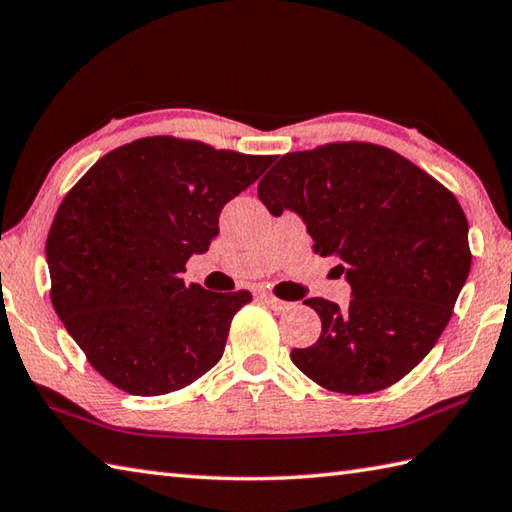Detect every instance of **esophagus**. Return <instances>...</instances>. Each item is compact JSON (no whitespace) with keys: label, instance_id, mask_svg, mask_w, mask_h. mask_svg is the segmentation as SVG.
Wrapping results in <instances>:
<instances>
[{"label":"esophagus","instance_id":"1","mask_svg":"<svg viewBox=\"0 0 512 512\" xmlns=\"http://www.w3.org/2000/svg\"><path fill=\"white\" fill-rule=\"evenodd\" d=\"M259 297H262V301L266 303V306L273 308L275 312H286L290 308L288 301H281L275 295H268V292H262V295H259Z\"/></svg>","mask_w":512,"mask_h":512}]
</instances>
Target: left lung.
Returning a JSON list of instances; mask_svg holds the SVG:
<instances>
[{
  "label": "left lung",
  "instance_id": "obj_1",
  "mask_svg": "<svg viewBox=\"0 0 512 512\" xmlns=\"http://www.w3.org/2000/svg\"><path fill=\"white\" fill-rule=\"evenodd\" d=\"M273 215L297 211L314 253L334 257L352 301L312 297L321 336L290 352L303 374L339 394H374L405 378L447 328L471 270L458 198L383 145L328 143L281 156L257 187Z\"/></svg>",
  "mask_w": 512,
  "mask_h": 512
}]
</instances>
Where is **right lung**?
<instances>
[{
  "label": "right lung",
  "instance_id": "1",
  "mask_svg": "<svg viewBox=\"0 0 512 512\" xmlns=\"http://www.w3.org/2000/svg\"><path fill=\"white\" fill-rule=\"evenodd\" d=\"M277 156L147 136L112 149L65 193L46 257L50 299L90 365L134 396L191 385L220 361L248 290L184 284L228 200Z\"/></svg>",
  "mask_w": 512,
  "mask_h": 512
}]
</instances>
